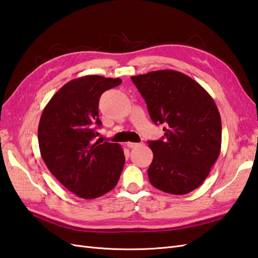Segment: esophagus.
Masks as SVG:
<instances>
[{
	"instance_id": "1",
	"label": "esophagus",
	"mask_w": 258,
	"mask_h": 258,
	"mask_svg": "<svg viewBox=\"0 0 258 258\" xmlns=\"http://www.w3.org/2000/svg\"><path fill=\"white\" fill-rule=\"evenodd\" d=\"M140 143H136V142H127V147L130 148V149H134V148H137L139 147Z\"/></svg>"
}]
</instances>
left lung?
Here are the masks:
<instances>
[{
  "label": "left lung",
  "instance_id": "1",
  "mask_svg": "<svg viewBox=\"0 0 258 258\" xmlns=\"http://www.w3.org/2000/svg\"><path fill=\"white\" fill-rule=\"evenodd\" d=\"M164 137L149 141L153 160L150 183L173 195L196 189L208 176L221 150V117L215 100L188 75L160 70L131 77Z\"/></svg>",
  "mask_w": 258,
  "mask_h": 258
}]
</instances>
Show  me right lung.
Here are the masks:
<instances>
[{"label": "right lung", "instance_id": "add662e5", "mask_svg": "<svg viewBox=\"0 0 258 258\" xmlns=\"http://www.w3.org/2000/svg\"><path fill=\"white\" fill-rule=\"evenodd\" d=\"M120 79L86 75L68 82L43 109L38 143L43 162L53 176L80 198L93 199L114 188L124 165L117 143L94 142L100 127L102 94Z\"/></svg>", "mask_w": 258, "mask_h": 258}]
</instances>
